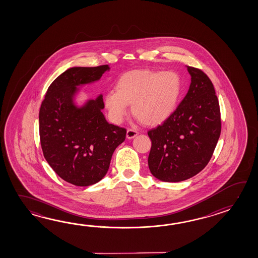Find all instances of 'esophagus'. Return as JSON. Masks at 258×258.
I'll list each match as a JSON object with an SVG mask.
<instances>
[{
    "mask_svg": "<svg viewBox=\"0 0 258 258\" xmlns=\"http://www.w3.org/2000/svg\"><path fill=\"white\" fill-rule=\"evenodd\" d=\"M137 134H138V132H137V130L129 128V129L127 130L126 137L128 139H131V138H134L136 136H137Z\"/></svg>",
    "mask_w": 258,
    "mask_h": 258,
    "instance_id": "obj_1",
    "label": "esophagus"
}]
</instances>
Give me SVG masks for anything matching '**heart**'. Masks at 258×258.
Listing matches in <instances>:
<instances>
[{
  "instance_id": "obj_1",
  "label": "heart",
  "mask_w": 258,
  "mask_h": 258,
  "mask_svg": "<svg viewBox=\"0 0 258 258\" xmlns=\"http://www.w3.org/2000/svg\"><path fill=\"white\" fill-rule=\"evenodd\" d=\"M181 92V79L173 71L137 70L124 74L105 97L111 120L118 123L128 112L147 126L158 125L173 112Z\"/></svg>"
}]
</instances>
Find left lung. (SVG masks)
<instances>
[{"mask_svg": "<svg viewBox=\"0 0 258 258\" xmlns=\"http://www.w3.org/2000/svg\"><path fill=\"white\" fill-rule=\"evenodd\" d=\"M187 70L192 77L185 97L161 124L148 132L152 142L148 167L160 181L197 175L209 163L221 132L213 84L202 70L192 66Z\"/></svg>", "mask_w": 258, "mask_h": 258, "instance_id": "obj_1", "label": "left lung"}]
</instances>
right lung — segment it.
<instances>
[{
    "label": "right lung",
    "mask_w": 258,
    "mask_h": 258,
    "mask_svg": "<svg viewBox=\"0 0 258 258\" xmlns=\"http://www.w3.org/2000/svg\"><path fill=\"white\" fill-rule=\"evenodd\" d=\"M109 66L73 67L49 85L39 109V138L44 158L62 180L77 186L100 181L126 129L109 123L102 96L82 109L73 104L77 86L99 80Z\"/></svg>",
    "instance_id": "1"
}]
</instances>
